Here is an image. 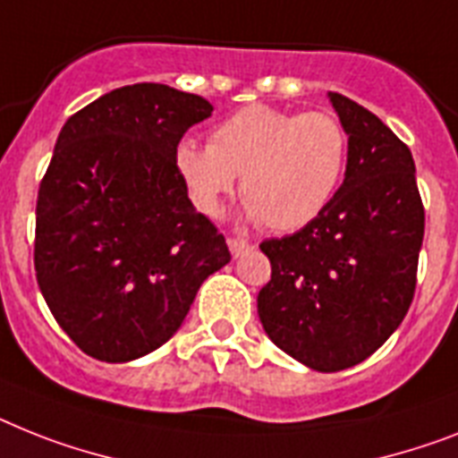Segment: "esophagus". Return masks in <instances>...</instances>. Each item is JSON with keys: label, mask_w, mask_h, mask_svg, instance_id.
Wrapping results in <instances>:
<instances>
[{"label": "esophagus", "mask_w": 458, "mask_h": 458, "mask_svg": "<svg viewBox=\"0 0 458 458\" xmlns=\"http://www.w3.org/2000/svg\"><path fill=\"white\" fill-rule=\"evenodd\" d=\"M226 243H229V250H232L233 257L243 255V252H248L252 248L250 241H245V238H238V236L226 238Z\"/></svg>", "instance_id": "1"}]
</instances>
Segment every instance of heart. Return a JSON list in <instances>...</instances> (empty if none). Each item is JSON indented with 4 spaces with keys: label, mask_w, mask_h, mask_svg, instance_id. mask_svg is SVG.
<instances>
[{
    "label": "heart",
    "mask_w": 458,
    "mask_h": 458,
    "mask_svg": "<svg viewBox=\"0 0 458 458\" xmlns=\"http://www.w3.org/2000/svg\"><path fill=\"white\" fill-rule=\"evenodd\" d=\"M349 131L332 112L248 105L210 133L175 149V170L203 215L220 213L241 175L245 213L276 232L311 225L337 194L349 164Z\"/></svg>",
    "instance_id": "heart-1"
}]
</instances>
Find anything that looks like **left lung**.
Segmentation results:
<instances>
[{
	"label": "left lung",
	"instance_id": "1",
	"mask_svg": "<svg viewBox=\"0 0 458 458\" xmlns=\"http://www.w3.org/2000/svg\"><path fill=\"white\" fill-rule=\"evenodd\" d=\"M330 102L349 131L344 184L311 225L259 243L271 281L257 294L271 342L318 372L353 368L398 330L424 241L410 147L358 102Z\"/></svg>",
	"mask_w": 458,
	"mask_h": 458
}]
</instances>
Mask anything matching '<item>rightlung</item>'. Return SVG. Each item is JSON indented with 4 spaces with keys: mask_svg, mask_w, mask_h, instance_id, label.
I'll return each mask as SVG.
<instances>
[{
    "mask_svg": "<svg viewBox=\"0 0 458 458\" xmlns=\"http://www.w3.org/2000/svg\"><path fill=\"white\" fill-rule=\"evenodd\" d=\"M213 105L164 84H133L79 109L39 184L34 271L53 318L90 358L152 353L182 325L232 252L196 213L175 149Z\"/></svg>",
    "mask_w": 458,
    "mask_h": 458,
    "instance_id": "right-lung-1",
    "label": "right lung"
}]
</instances>
